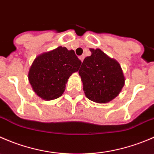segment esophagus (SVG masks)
Wrapping results in <instances>:
<instances>
[{
    "label": "esophagus",
    "instance_id": "obj_1",
    "mask_svg": "<svg viewBox=\"0 0 154 154\" xmlns=\"http://www.w3.org/2000/svg\"><path fill=\"white\" fill-rule=\"evenodd\" d=\"M84 58H85V55H82V56H80V57H79V59H80V61H81V62L83 61Z\"/></svg>",
    "mask_w": 154,
    "mask_h": 154
}]
</instances>
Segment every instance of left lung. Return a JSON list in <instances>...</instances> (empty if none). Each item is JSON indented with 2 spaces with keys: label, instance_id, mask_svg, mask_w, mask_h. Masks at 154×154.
Returning <instances> with one entry per match:
<instances>
[{
  "label": "left lung",
  "instance_id": "left-lung-1",
  "mask_svg": "<svg viewBox=\"0 0 154 154\" xmlns=\"http://www.w3.org/2000/svg\"><path fill=\"white\" fill-rule=\"evenodd\" d=\"M79 70L85 94L91 101L105 103L117 97L125 85L121 66L101 50L90 48Z\"/></svg>",
  "mask_w": 154,
  "mask_h": 154
}]
</instances>
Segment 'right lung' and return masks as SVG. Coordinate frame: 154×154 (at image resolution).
Instances as JSON below:
<instances>
[{
  "label": "right lung",
  "mask_w": 154,
  "mask_h": 154,
  "mask_svg": "<svg viewBox=\"0 0 154 154\" xmlns=\"http://www.w3.org/2000/svg\"><path fill=\"white\" fill-rule=\"evenodd\" d=\"M81 63L73 50L60 46L34 60L29 71V82L41 98L57 99L63 94L68 78L78 71Z\"/></svg>",
  "instance_id": "obj_1"
}]
</instances>
